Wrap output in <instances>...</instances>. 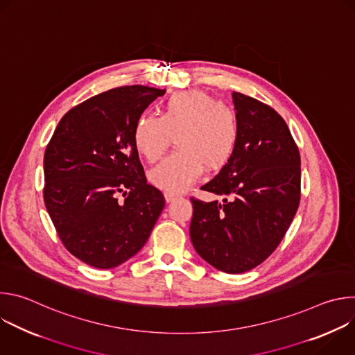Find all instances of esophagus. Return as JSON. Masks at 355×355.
Segmentation results:
<instances>
[{"label":"esophagus","mask_w":355,"mask_h":355,"mask_svg":"<svg viewBox=\"0 0 355 355\" xmlns=\"http://www.w3.org/2000/svg\"><path fill=\"white\" fill-rule=\"evenodd\" d=\"M164 198H166L167 202H173V200H175L177 198H180V195L175 193V192H164Z\"/></svg>","instance_id":"esophagus-1"}]
</instances>
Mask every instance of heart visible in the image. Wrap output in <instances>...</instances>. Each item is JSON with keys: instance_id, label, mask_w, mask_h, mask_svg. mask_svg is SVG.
Returning a JSON list of instances; mask_svg holds the SVG:
<instances>
[{"instance_id": "1", "label": "heart", "mask_w": 355, "mask_h": 355, "mask_svg": "<svg viewBox=\"0 0 355 355\" xmlns=\"http://www.w3.org/2000/svg\"><path fill=\"white\" fill-rule=\"evenodd\" d=\"M175 136L177 151L150 171L155 187L180 192L195 182L205 167L220 171L233 159L240 137L237 114L208 92L189 89L173 94L160 118L143 115L133 128V143L150 163L157 162Z\"/></svg>"}]
</instances>
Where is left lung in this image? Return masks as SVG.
Returning a JSON list of instances; mask_svg holds the SVG:
<instances>
[{"instance_id": "obj_1", "label": "left lung", "mask_w": 355, "mask_h": 355, "mask_svg": "<svg viewBox=\"0 0 355 355\" xmlns=\"http://www.w3.org/2000/svg\"><path fill=\"white\" fill-rule=\"evenodd\" d=\"M240 125L236 153L200 189L223 195L191 198L189 234L198 254L227 274L266 261L284 239L300 200L299 148L282 116L261 101L233 92Z\"/></svg>"}]
</instances>
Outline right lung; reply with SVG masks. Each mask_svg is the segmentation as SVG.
<instances>
[{"mask_svg":"<svg viewBox=\"0 0 355 355\" xmlns=\"http://www.w3.org/2000/svg\"><path fill=\"white\" fill-rule=\"evenodd\" d=\"M164 92L125 85L94 95L62 118L47 143L46 209L63 245L94 268L133 257L166 205L147 184L133 143L137 118Z\"/></svg>","mask_w":355,"mask_h":355,"instance_id":"1","label":"right lung"}]
</instances>
